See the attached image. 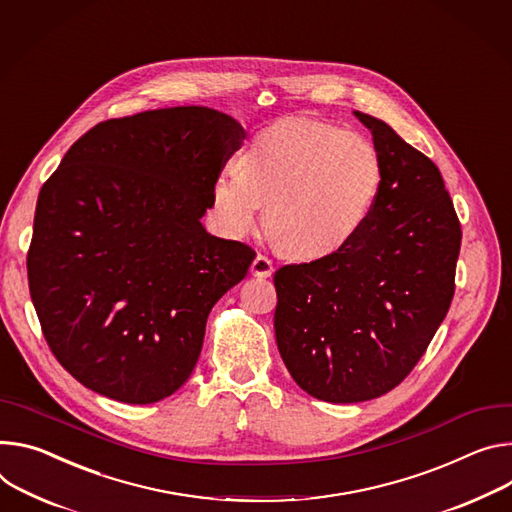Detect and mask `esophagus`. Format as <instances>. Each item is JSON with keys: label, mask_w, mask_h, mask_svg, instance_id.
Here are the masks:
<instances>
[{"label": "esophagus", "mask_w": 512, "mask_h": 512, "mask_svg": "<svg viewBox=\"0 0 512 512\" xmlns=\"http://www.w3.org/2000/svg\"><path fill=\"white\" fill-rule=\"evenodd\" d=\"M251 273L255 277H269L273 273V261L265 255H257L253 265H251Z\"/></svg>", "instance_id": "1"}]
</instances>
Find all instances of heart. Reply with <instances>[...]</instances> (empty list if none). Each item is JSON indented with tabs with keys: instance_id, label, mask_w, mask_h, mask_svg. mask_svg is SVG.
Instances as JSON below:
<instances>
[{
	"instance_id": "heart-1",
	"label": "heart",
	"mask_w": 512,
	"mask_h": 512,
	"mask_svg": "<svg viewBox=\"0 0 512 512\" xmlns=\"http://www.w3.org/2000/svg\"><path fill=\"white\" fill-rule=\"evenodd\" d=\"M214 179L212 208L222 235L243 239L265 206L273 245L320 259L349 245L382 190V163L367 138L318 120H282L261 130Z\"/></svg>"
}]
</instances>
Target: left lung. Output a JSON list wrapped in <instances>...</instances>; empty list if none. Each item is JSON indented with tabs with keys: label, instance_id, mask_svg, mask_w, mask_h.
Listing matches in <instances>:
<instances>
[{
	"label": "left lung",
	"instance_id": "obj_1",
	"mask_svg": "<svg viewBox=\"0 0 512 512\" xmlns=\"http://www.w3.org/2000/svg\"><path fill=\"white\" fill-rule=\"evenodd\" d=\"M371 130L382 190L359 235L341 251L275 271V341L310 396L365 402L396 388L443 322L461 226L437 165L384 122Z\"/></svg>",
	"mask_w": 512,
	"mask_h": 512
}]
</instances>
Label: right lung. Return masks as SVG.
<instances>
[{
    "instance_id": "obj_1",
    "label": "right lung",
    "mask_w": 512,
    "mask_h": 512,
    "mask_svg": "<svg viewBox=\"0 0 512 512\" xmlns=\"http://www.w3.org/2000/svg\"><path fill=\"white\" fill-rule=\"evenodd\" d=\"M243 138L235 118L204 106L114 118L42 185L30 296L53 355L85 388L151 404L190 378L212 306L255 259L202 224Z\"/></svg>"
}]
</instances>
